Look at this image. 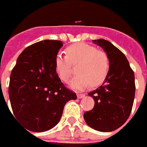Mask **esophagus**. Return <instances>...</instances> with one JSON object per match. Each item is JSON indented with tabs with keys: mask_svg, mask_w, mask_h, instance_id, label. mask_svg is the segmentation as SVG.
<instances>
[{
	"mask_svg": "<svg viewBox=\"0 0 147 147\" xmlns=\"http://www.w3.org/2000/svg\"><path fill=\"white\" fill-rule=\"evenodd\" d=\"M84 96H85V95H84V94H77V98H83V97H84Z\"/></svg>",
	"mask_w": 147,
	"mask_h": 147,
	"instance_id": "1",
	"label": "esophagus"
}]
</instances>
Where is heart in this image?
<instances>
[{
    "label": "heart",
    "mask_w": 147,
    "mask_h": 147,
    "mask_svg": "<svg viewBox=\"0 0 147 147\" xmlns=\"http://www.w3.org/2000/svg\"><path fill=\"white\" fill-rule=\"evenodd\" d=\"M67 56L58 54L55 60L56 74L61 80L67 82L71 75V64H78V74L69 83L70 88L83 90L90 84H100L109 70V57L104 51H98L90 45L80 42L71 45L66 50Z\"/></svg>",
    "instance_id": "b5f03b06"
}]
</instances>
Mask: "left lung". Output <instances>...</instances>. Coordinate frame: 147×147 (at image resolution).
<instances>
[{
  "mask_svg": "<svg viewBox=\"0 0 147 147\" xmlns=\"http://www.w3.org/2000/svg\"><path fill=\"white\" fill-rule=\"evenodd\" d=\"M92 42L106 53L109 68L102 85L88 93L95 105L83 118L94 130L110 132L121 127L131 115L136 90L134 73L125 55L111 42L105 39Z\"/></svg>",
  "mask_w": 147,
  "mask_h": 147,
  "instance_id": "8db88e82",
  "label": "left lung"
}]
</instances>
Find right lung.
Listing matches in <instances>:
<instances>
[{
	"label": "right lung",
	"instance_id": "right-lung-1",
	"mask_svg": "<svg viewBox=\"0 0 147 147\" xmlns=\"http://www.w3.org/2000/svg\"><path fill=\"white\" fill-rule=\"evenodd\" d=\"M62 46L61 41L44 40L27 47L10 74L9 98L13 115L32 132L53 128L65 104L77 99L55 71V57Z\"/></svg>",
	"mask_w": 147,
	"mask_h": 147
}]
</instances>
